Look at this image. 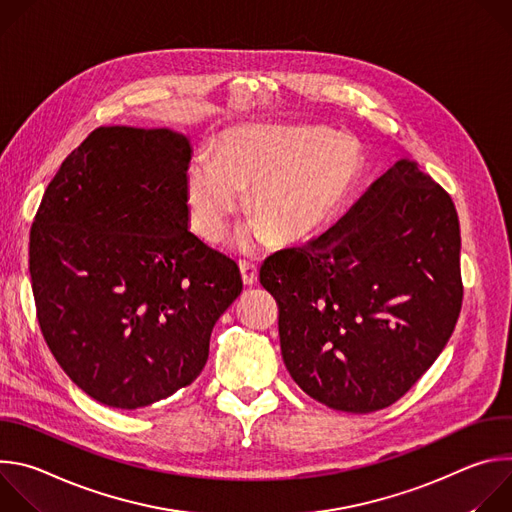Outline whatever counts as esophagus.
Returning a JSON list of instances; mask_svg holds the SVG:
<instances>
[{"mask_svg":"<svg viewBox=\"0 0 512 512\" xmlns=\"http://www.w3.org/2000/svg\"><path fill=\"white\" fill-rule=\"evenodd\" d=\"M239 269H241V275H243V283H245V285H255V283H257L259 271H257V265H255V263L241 259V261H239Z\"/></svg>","mask_w":512,"mask_h":512,"instance_id":"obj_1","label":"esophagus"}]
</instances>
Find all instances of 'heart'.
<instances>
[{"label":"heart","instance_id":"1","mask_svg":"<svg viewBox=\"0 0 512 512\" xmlns=\"http://www.w3.org/2000/svg\"><path fill=\"white\" fill-rule=\"evenodd\" d=\"M358 172V150L324 127L247 125L231 129L216 156L198 154L186 176L192 225L210 243L223 239L251 186L255 223L239 247L298 243L312 237L346 196Z\"/></svg>","mask_w":512,"mask_h":512}]
</instances>
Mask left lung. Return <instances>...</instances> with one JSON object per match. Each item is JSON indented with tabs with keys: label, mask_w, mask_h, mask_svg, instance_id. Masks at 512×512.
I'll use <instances>...</instances> for the list:
<instances>
[{
	"label": "left lung",
	"mask_w": 512,
	"mask_h": 512,
	"mask_svg": "<svg viewBox=\"0 0 512 512\" xmlns=\"http://www.w3.org/2000/svg\"><path fill=\"white\" fill-rule=\"evenodd\" d=\"M285 367L346 413L401 399L448 344L462 308L460 223L450 194L399 160L306 247L265 259Z\"/></svg>",
	"instance_id": "obj_1"
}]
</instances>
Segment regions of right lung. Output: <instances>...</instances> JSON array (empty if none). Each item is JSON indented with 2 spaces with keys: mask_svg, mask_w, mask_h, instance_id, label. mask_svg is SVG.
I'll return each mask as SVG.
<instances>
[{
  "mask_svg": "<svg viewBox=\"0 0 512 512\" xmlns=\"http://www.w3.org/2000/svg\"><path fill=\"white\" fill-rule=\"evenodd\" d=\"M192 148L170 129H95L48 184L30 231L42 336L70 381L148 407L204 369L243 281L188 229Z\"/></svg>",
  "mask_w": 512,
  "mask_h": 512,
  "instance_id": "obj_1",
  "label": "right lung"
}]
</instances>
